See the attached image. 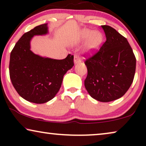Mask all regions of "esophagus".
Listing matches in <instances>:
<instances>
[{"mask_svg":"<svg viewBox=\"0 0 146 146\" xmlns=\"http://www.w3.org/2000/svg\"><path fill=\"white\" fill-rule=\"evenodd\" d=\"M81 62V59L80 58V57L76 55L74 56V63L75 64H77V63H79Z\"/></svg>","mask_w":146,"mask_h":146,"instance_id":"esophagus-1","label":"esophagus"}]
</instances>
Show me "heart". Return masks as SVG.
<instances>
[{"label":"heart","mask_w":146,"mask_h":146,"mask_svg":"<svg viewBox=\"0 0 146 146\" xmlns=\"http://www.w3.org/2000/svg\"><path fill=\"white\" fill-rule=\"evenodd\" d=\"M88 37H90V38L87 42V49L89 51L93 50L98 48L100 44L101 43L102 37L100 33H93L92 31H84L81 34V38L82 39L88 38Z\"/></svg>","instance_id":"obj_1"}]
</instances>
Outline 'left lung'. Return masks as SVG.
I'll return each instance as SVG.
<instances>
[{"label":"left lung","mask_w":146,"mask_h":146,"mask_svg":"<svg viewBox=\"0 0 146 146\" xmlns=\"http://www.w3.org/2000/svg\"><path fill=\"white\" fill-rule=\"evenodd\" d=\"M106 40L86 60L84 86L93 98L108 102L123 96L133 82L136 59L127 39L112 27L102 26Z\"/></svg>","instance_id":"8db88e82"}]
</instances>
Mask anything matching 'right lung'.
I'll return each instance as SVG.
<instances>
[{
    "label": "right lung",
    "mask_w": 146,
    "mask_h": 146,
    "mask_svg": "<svg viewBox=\"0 0 146 146\" xmlns=\"http://www.w3.org/2000/svg\"><path fill=\"white\" fill-rule=\"evenodd\" d=\"M48 33L47 24L37 26L22 36L11 51L9 74L18 94L26 100L43 104L60 88L64 75L74 66V56L63 60L41 57L31 50L32 38Z\"/></svg>",
    "instance_id": "right-lung-1"
}]
</instances>
